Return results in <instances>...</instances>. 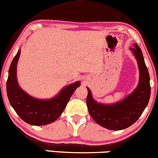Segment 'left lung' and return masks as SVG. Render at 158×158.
<instances>
[{
  "label": "left lung",
  "instance_id": "8db88e82",
  "mask_svg": "<svg viewBox=\"0 0 158 158\" xmlns=\"http://www.w3.org/2000/svg\"><path fill=\"white\" fill-rule=\"evenodd\" d=\"M130 50L137 59L140 71L139 85L132 94L114 105H102L93 100L87 88L86 105L89 114L97 124L109 130H123L133 124L141 116L150 98L149 75L141 50L136 44Z\"/></svg>",
  "mask_w": 158,
  "mask_h": 158
}]
</instances>
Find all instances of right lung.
Returning <instances> with one entry per match:
<instances>
[{"instance_id":"1","label":"right lung","mask_w":158,"mask_h":158,"mask_svg":"<svg viewBox=\"0 0 158 158\" xmlns=\"http://www.w3.org/2000/svg\"><path fill=\"white\" fill-rule=\"evenodd\" d=\"M20 50L13 58L6 82L7 96L11 106L24 122L36 126L53 122L61 116L73 92L80 85L79 81L72 83L51 100H42L29 96L20 89L17 81V64Z\"/></svg>"}]
</instances>
